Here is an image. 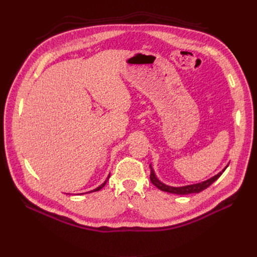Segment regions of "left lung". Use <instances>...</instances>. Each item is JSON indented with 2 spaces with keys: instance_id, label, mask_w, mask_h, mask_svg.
<instances>
[{
  "instance_id": "1",
  "label": "left lung",
  "mask_w": 257,
  "mask_h": 257,
  "mask_svg": "<svg viewBox=\"0 0 257 257\" xmlns=\"http://www.w3.org/2000/svg\"><path fill=\"white\" fill-rule=\"evenodd\" d=\"M227 167H228V164L222 169V172H220L219 174H216L215 176L211 177L210 179H208V180H205L203 182L189 184V185H183V186H170V185H167L165 183H163L161 180H159L157 175H155V173H154V169L152 168V165L150 164V169H151L150 180L161 191H164V192H167V193H172V194H177V195H188V194L199 193L201 191H204L205 189H207L208 186L211 185L214 181H216L217 179L221 177V175L224 173V170L226 169Z\"/></svg>"
}]
</instances>
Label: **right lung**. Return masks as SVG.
<instances>
[{"label": "right lung", "instance_id": "right-lung-1", "mask_svg": "<svg viewBox=\"0 0 257 257\" xmlns=\"http://www.w3.org/2000/svg\"><path fill=\"white\" fill-rule=\"evenodd\" d=\"M109 177H110V174H109V175H108V177L106 178V180L104 181V183H102V184H100L99 186H97V188H96V189H94V190H91L90 192H96V191H99L100 189H103V188H104V185H105V184H106V182L108 181V179H109ZM87 193H88V192H87ZM80 194H83V193H80Z\"/></svg>", "mask_w": 257, "mask_h": 257}]
</instances>
